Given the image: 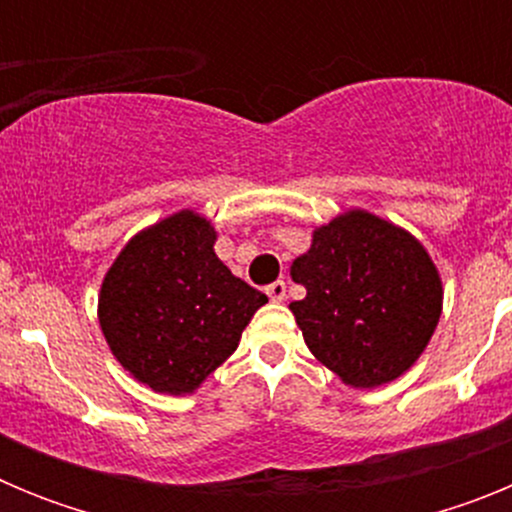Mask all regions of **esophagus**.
I'll list each match as a JSON object with an SVG mask.
<instances>
[{"label": "esophagus", "instance_id": "esophagus-1", "mask_svg": "<svg viewBox=\"0 0 512 512\" xmlns=\"http://www.w3.org/2000/svg\"><path fill=\"white\" fill-rule=\"evenodd\" d=\"M266 295H269V300L282 302L284 297H287V284H284L282 279H277V282H271L269 287H266Z\"/></svg>", "mask_w": 512, "mask_h": 512}]
</instances>
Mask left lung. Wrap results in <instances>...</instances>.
Wrapping results in <instances>:
<instances>
[{
	"instance_id": "obj_1",
	"label": "left lung",
	"mask_w": 512,
	"mask_h": 512,
	"mask_svg": "<svg viewBox=\"0 0 512 512\" xmlns=\"http://www.w3.org/2000/svg\"><path fill=\"white\" fill-rule=\"evenodd\" d=\"M292 279L307 289L289 305L307 348L351 387H379L408 372L441 318L431 256L372 212L351 210L315 230Z\"/></svg>"
}]
</instances>
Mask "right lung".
Wrapping results in <instances>:
<instances>
[{"instance_id":"right-lung-1","label":"right lung","mask_w":512,"mask_h":512,"mask_svg":"<svg viewBox=\"0 0 512 512\" xmlns=\"http://www.w3.org/2000/svg\"><path fill=\"white\" fill-rule=\"evenodd\" d=\"M215 228L182 210L120 251L99 292L110 351L138 382L166 395L194 392L241 341L266 300L215 256Z\"/></svg>"}]
</instances>
